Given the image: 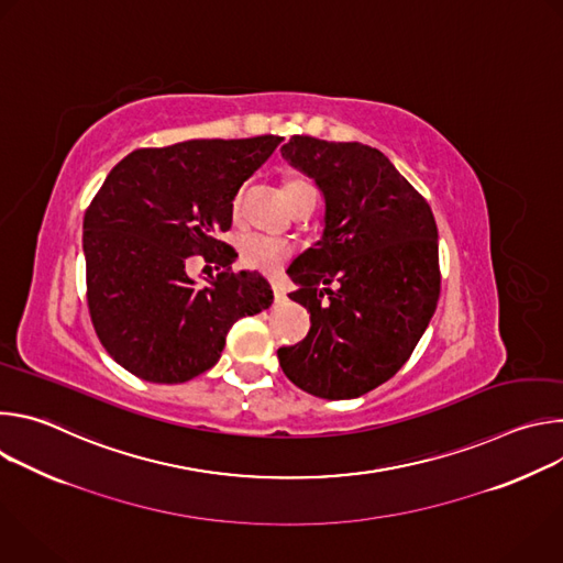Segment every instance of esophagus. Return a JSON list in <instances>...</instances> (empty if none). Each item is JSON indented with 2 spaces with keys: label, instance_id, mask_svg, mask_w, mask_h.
<instances>
[{
  "label": "esophagus",
  "instance_id": "1",
  "mask_svg": "<svg viewBox=\"0 0 563 563\" xmlns=\"http://www.w3.org/2000/svg\"><path fill=\"white\" fill-rule=\"evenodd\" d=\"M272 291H274V298H276V300H285V298H287V289H285V285H280V283L272 285Z\"/></svg>",
  "mask_w": 563,
  "mask_h": 563
}]
</instances>
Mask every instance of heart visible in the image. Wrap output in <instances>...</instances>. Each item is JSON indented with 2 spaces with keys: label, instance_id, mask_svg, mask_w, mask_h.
I'll list each match as a JSON object with an SVG mask.
<instances>
[{
  "label": "heart",
  "instance_id": "b5f03b06",
  "mask_svg": "<svg viewBox=\"0 0 563 563\" xmlns=\"http://www.w3.org/2000/svg\"><path fill=\"white\" fill-rule=\"evenodd\" d=\"M309 187V183L300 180V178H291L285 183V196L289 198L294 191ZM240 200H243V191H240L233 200V207H240ZM294 254L291 243L280 238H269V235H258V233H250L245 235L243 245H240V261H243L245 267L261 272V274H278L280 267L285 265V261Z\"/></svg>",
  "mask_w": 563,
  "mask_h": 563
}]
</instances>
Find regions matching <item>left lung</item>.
<instances>
[{
    "label": "left lung",
    "mask_w": 563,
    "mask_h": 563,
    "mask_svg": "<svg viewBox=\"0 0 563 563\" xmlns=\"http://www.w3.org/2000/svg\"><path fill=\"white\" fill-rule=\"evenodd\" d=\"M280 153L323 191L325 231L287 269L311 328L278 361L313 396L356 398L404 367L437 309V222L378 148L291 135Z\"/></svg>",
    "instance_id": "left-lung-1"
}]
</instances>
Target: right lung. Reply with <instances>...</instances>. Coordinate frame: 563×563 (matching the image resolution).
Returning <instances> with one entry per match:
<instances>
[{"mask_svg": "<svg viewBox=\"0 0 563 563\" xmlns=\"http://www.w3.org/2000/svg\"><path fill=\"white\" fill-rule=\"evenodd\" d=\"M283 142L278 135L187 140L137 148L107 176L85 213L87 302L109 356L148 383H185L213 367L238 318L274 300L220 231L233 198ZM200 253L223 272L196 288L184 272Z\"/></svg>", "mask_w": 563, "mask_h": 563, "instance_id": "right-lung-1", "label": "right lung"}]
</instances>
